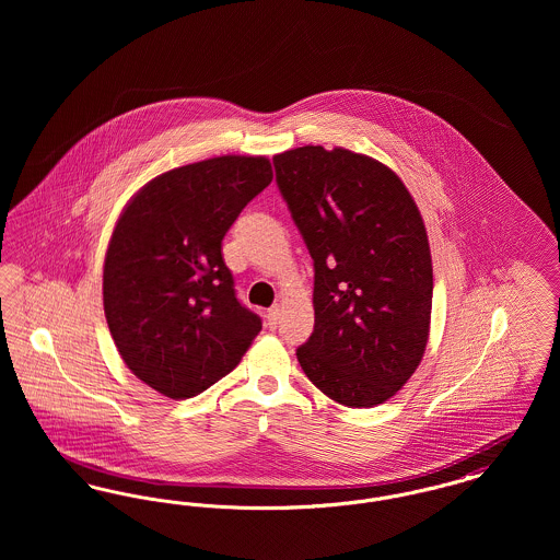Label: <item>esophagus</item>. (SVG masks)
I'll return each instance as SVG.
<instances>
[{
  "mask_svg": "<svg viewBox=\"0 0 560 560\" xmlns=\"http://www.w3.org/2000/svg\"><path fill=\"white\" fill-rule=\"evenodd\" d=\"M279 315H281V308H279V306L268 308L267 325L270 329H275V327H277V323H279Z\"/></svg>",
  "mask_w": 560,
  "mask_h": 560,
  "instance_id": "1",
  "label": "esophagus"
}]
</instances>
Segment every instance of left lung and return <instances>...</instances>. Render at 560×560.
I'll list each match as a JSON object with an SVG mask.
<instances>
[{
	"label": "left lung",
	"instance_id": "8db88e82",
	"mask_svg": "<svg viewBox=\"0 0 560 560\" xmlns=\"http://www.w3.org/2000/svg\"><path fill=\"white\" fill-rule=\"evenodd\" d=\"M272 165L315 267V329L295 357L329 399L380 405L427 350L432 260L418 206L390 167L347 149L308 144Z\"/></svg>",
	"mask_w": 560,
	"mask_h": 560
}]
</instances>
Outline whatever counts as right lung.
Returning a JSON list of instances; mask_svg holds the SVG:
<instances>
[{"mask_svg":"<svg viewBox=\"0 0 560 560\" xmlns=\"http://www.w3.org/2000/svg\"><path fill=\"white\" fill-rule=\"evenodd\" d=\"M270 180L267 158L190 163L140 188L117 220L103 275L108 331L130 372L170 399L233 372L262 329L237 298L222 240Z\"/></svg>","mask_w":560,"mask_h":560,"instance_id":"add662e5","label":"right lung"}]
</instances>
